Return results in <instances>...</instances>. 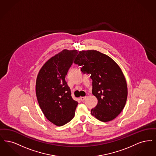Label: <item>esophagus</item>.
<instances>
[{
    "instance_id": "34e87169",
    "label": "esophagus",
    "mask_w": 156,
    "mask_h": 156,
    "mask_svg": "<svg viewBox=\"0 0 156 156\" xmlns=\"http://www.w3.org/2000/svg\"><path fill=\"white\" fill-rule=\"evenodd\" d=\"M86 98H87V97H81L80 99H81L82 101H85V100L86 99Z\"/></svg>"
}]
</instances>
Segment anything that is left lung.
Here are the masks:
<instances>
[{
    "label": "left lung",
    "instance_id": "8db88e82",
    "mask_svg": "<svg viewBox=\"0 0 156 156\" xmlns=\"http://www.w3.org/2000/svg\"><path fill=\"white\" fill-rule=\"evenodd\" d=\"M74 62L82 66V72L91 75L92 94L98 100L91 114L102 122L115 119L124 108L128 95L119 66L109 56L94 50L80 51Z\"/></svg>",
    "mask_w": 156,
    "mask_h": 156
}]
</instances>
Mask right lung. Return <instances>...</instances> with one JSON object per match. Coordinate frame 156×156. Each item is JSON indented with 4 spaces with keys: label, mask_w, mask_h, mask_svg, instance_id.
Here are the masks:
<instances>
[{
    "label": "right lung",
    "mask_w": 156,
    "mask_h": 156,
    "mask_svg": "<svg viewBox=\"0 0 156 156\" xmlns=\"http://www.w3.org/2000/svg\"><path fill=\"white\" fill-rule=\"evenodd\" d=\"M78 54L76 50L64 49L45 62L37 74L35 89L39 105L46 118L58 126L74 118L78 104L65 80Z\"/></svg>",
    "instance_id": "right-lung-1"
}]
</instances>
